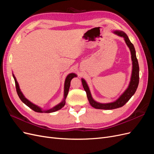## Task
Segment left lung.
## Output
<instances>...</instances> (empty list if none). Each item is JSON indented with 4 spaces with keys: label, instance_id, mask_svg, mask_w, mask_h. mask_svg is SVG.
Wrapping results in <instances>:
<instances>
[{
    "label": "left lung",
    "instance_id": "8db88e82",
    "mask_svg": "<svg viewBox=\"0 0 154 154\" xmlns=\"http://www.w3.org/2000/svg\"><path fill=\"white\" fill-rule=\"evenodd\" d=\"M114 33L118 35L119 36L123 37L126 44L128 45L130 50V53H131V58L132 61V72L131 79H130V82L129 83V85L123 93V94L119 98L112 102V103H100L98 102H96L93 100L89 88L86 82L83 79H82V85L84 88L85 91L86 92L87 96L89 103L91 105L97 109H104V110H111V109H115L119 108V107L123 106L131 98V97L136 92L138 84H139V63L137 59L136 54V50H135L134 45L131 43L130 41L128 36L126 35L123 31H115Z\"/></svg>",
    "mask_w": 154,
    "mask_h": 154
}]
</instances>
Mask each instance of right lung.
<instances>
[{
  "instance_id": "add662e5",
  "label": "right lung",
  "mask_w": 154,
  "mask_h": 154,
  "mask_svg": "<svg viewBox=\"0 0 154 154\" xmlns=\"http://www.w3.org/2000/svg\"><path fill=\"white\" fill-rule=\"evenodd\" d=\"M13 76L14 78V80H15V87H16V90H17V94H18V97H20V99L21 100V101L23 102V103L26 104L27 106H29V108L31 109L32 110H34L35 112H36L51 113V112H53L57 111L60 109H61L62 107L65 105V104H66V99L67 96L68 92H69L70 84H71V81L73 78L76 77V75L74 73H71V74H69V75L67 76V78L66 79V81H65V84H64V98H63V101L60 104H58L57 106H55L54 107H53V108L49 110H43L41 108H40L39 106H38L37 105L31 103V102L29 101L28 100H27L26 97H24V96L23 95L22 92L20 91V89L19 88V85H18V82L16 80V78L15 77V76H14L13 74Z\"/></svg>"
}]
</instances>
